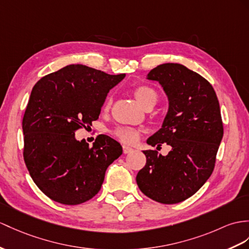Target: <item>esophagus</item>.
<instances>
[{"mask_svg":"<svg viewBox=\"0 0 249 249\" xmlns=\"http://www.w3.org/2000/svg\"><path fill=\"white\" fill-rule=\"evenodd\" d=\"M123 151H124V154H128V153L132 152L133 149H132L131 147H129V145H125V144H124V145H123Z\"/></svg>","mask_w":249,"mask_h":249,"instance_id":"esophagus-1","label":"esophagus"}]
</instances>
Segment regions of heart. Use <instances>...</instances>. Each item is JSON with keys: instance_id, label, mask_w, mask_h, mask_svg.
I'll list each match as a JSON object with an SVG mask.
<instances>
[{"instance_id": "heart-1", "label": "heart", "mask_w": 249, "mask_h": 249, "mask_svg": "<svg viewBox=\"0 0 249 249\" xmlns=\"http://www.w3.org/2000/svg\"><path fill=\"white\" fill-rule=\"evenodd\" d=\"M133 95L143 108L149 107H154L157 102V94L155 90L148 86H138L133 89ZM112 105V98L108 97L105 104V111H108ZM141 132L134 128H126V126H119L113 131V135L118 141L124 143H134L139 138Z\"/></svg>"}]
</instances>
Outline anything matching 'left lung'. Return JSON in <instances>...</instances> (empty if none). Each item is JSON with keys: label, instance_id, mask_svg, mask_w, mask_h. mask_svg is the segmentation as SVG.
Wrapping results in <instances>:
<instances>
[{"label": "left lung", "instance_id": "obj_1", "mask_svg": "<svg viewBox=\"0 0 249 249\" xmlns=\"http://www.w3.org/2000/svg\"><path fill=\"white\" fill-rule=\"evenodd\" d=\"M147 79L160 82L169 100L161 128L147 142L172 149L166 156L143 151L147 162L136 181L153 201L177 204L195 195L213 171L224 133L219 100L204 77L178 63L156 66Z\"/></svg>", "mask_w": 249, "mask_h": 249}]
</instances>
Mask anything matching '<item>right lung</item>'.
<instances>
[{
  "instance_id": "1",
  "label": "right lung",
  "mask_w": 249,
  "mask_h": 249,
  "mask_svg": "<svg viewBox=\"0 0 249 249\" xmlns=\"http://www.w3.org/2000/svg\"><path fill=\"white\" fill-rule=\"evenodd\" d=\"M124 74L108 75L71 64L35 84L22 121L24 161L46 196L78 205L99 192L107 167L123 154L119 142L98 135L93 147L75 132L92 125L112 88Z\"/></svg>"
}]
</instances>
